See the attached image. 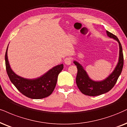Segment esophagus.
<instances>
[{"label": "esophagus", "mask_w": 127, "mask_h": 127, "mask_svg": "<svg viewBox=\"0 0 127 127\" xmlns=\"http://www.w3.org/2000/svg\"><path fill=\"white\" fill-rule=\"evenodd\" d=\"M64 62H65V64L67 65H69L71 64L72 62V59L70 58H66L65 59H64Z\"/></svg>", "instance_id": "1"}]
</instances>
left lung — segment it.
<instances>
[{
  "label": "left lung",
  "instance_id": "obj_1",
  "mask_svg": "<svg viewBox=\"0 0 127 127\" xmlns=\"http://www.w3.org/2000/svg\"><path fill=\"white\" fill-rule=\"evenodd\" d=\"M108 36L116 40L119 43L120 53L119 59L113 72L107 78L101 81L92 80L89 77L87 72L85 71L82 65L77 61H74L73 63L78 69V73L76 78V83L78 88L82 94L88 96H98L109 91L115 84L122 72L124 65V56L123 48L120 40L116 36L108 31H106Z\"/></svg>",
  "mask_w": 127,
  "mask_h": 127
}]
</instances>
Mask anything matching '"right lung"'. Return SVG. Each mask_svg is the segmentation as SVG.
<instances>
[{"instance_id":"right-lung-1","label":"right lung","mask_w":127,"mask_h":127,"mask_svg":"<svg viewBox=\"0 0 127 127\" xmlns=\"http://www.w3.org/2000/svg\"><path fill=\"white\" fill-rule=\"evenodd\" d=\"M7 48L8 46L5 54L6 72L19 91L32 99H42L49 96L56 87L58 76L64 68L63 64L54 66L40 77L26 79L16 75L12 70L7 58Z\"/></svg>"}]
</instances>
